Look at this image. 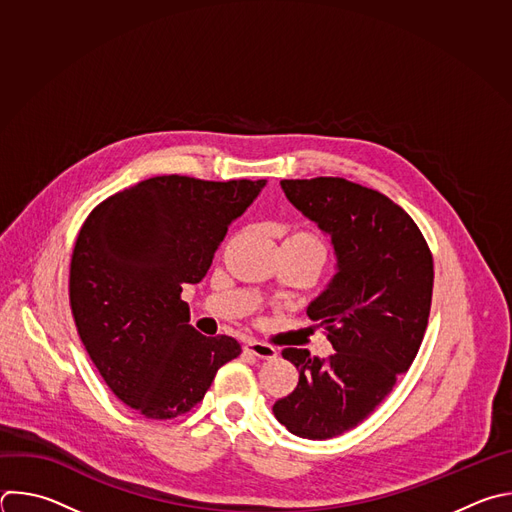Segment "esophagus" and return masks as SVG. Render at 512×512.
Listing matches in <instances>:
<instances>
[{
  "instance_id": "esophagus-1",
  "label": "esophagus",
  "mask_w": 512,
  "mask_h": 512,
  "mask_svg": "<svg viewBox=\"0 0 512 512\" xmlns=\"http://www.w3.org/2000/svg\"><path fill=\"white\" fill-rule=\"evenodd\" d=\"M245 352L259 358V360H275L277 358V350L267 346V344H261V342H249L245 346Z\"/></svg>"
}]
</instances>
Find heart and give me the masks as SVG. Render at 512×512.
<instances>
[{"mask_svg":"<svg viewBox=\"0 0 512 512\" xmlns=\"http://www.w3.org/2000/svg\"><path fill=\"white\" fill-rule=\"evenodd\" d=\"M283 245L305 247V249L313 251L315 255H319L321 261H323V257H325V247H323V243H321L315 235H311V233H307V231H293V233H289V235L283 239Z\"/></svg>","mask_w":512,"mask_h":512,"instance_id":"b5f03b06","label":"heart"}]
</instances>
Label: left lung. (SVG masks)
Instances as JSON below:
<instances>
[{"label":"left lung","mask_w":512,"mask_h":512,"mask_svg":"<svg viewBox=\"0 0 512 512\" xmlns=\"http://www.w3.org/2000/svg\"><path fill=\"white\" fill-rule=\"evenodd\" d=\"M289 203L331 237L337 273L309 303L335 354L285 348L297 388L273 404L295 436L327 440L364 422L424 339L434 261L412 217L386 195L339 177L281 181Z\"/></svg>","instance_id":"1"}]
</instances>
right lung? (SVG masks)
<instances>
[{
  "mask_svg": "<svg viewBox=\"0 0 512 512\" xmlns=\"http://www.w3.org/2000/svg\"><path fill=\"white\" fill-rule=\"evenodd\" d=\"M265 181L166 175L102 201L84 221L70 263V307L106 386L152 420L187 414L221 366L241 354L229 335L207 337L181 299L199 283L229 225Z\"/></svg>",
  "mask_w": 512,
  "mask_h": 512,
  "instance_id": "obj_1",
  "label": "right lung"
}]
</instances>
